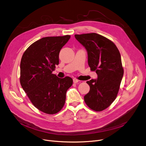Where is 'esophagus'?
<instances>
[{"label": "esophagus", "instance_id": "obj_1", "mask_svg": "<svg viewBox=\"0 0 146 146\" xmlns=\"http://www.w3.org/2000/svg\"><path fill=\"white\" fill-rule=\"evenodd\" d=\"M79 82H80V81H79L78 80H77V79H76V78H74V79H73V83H78Z\"/></svg>", "mask_w": 146, "mask_h": 146}]
</instances>
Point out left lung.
Wrapping results in <instances>:
<instances>
[{"instance_id": "8db88e82", "label": "left lung", "mask_w": 146, "mask_h": 146, "mask_svg": "<svg viewBox=\"0 0 146 146\" xmlns=\"http://www.w3.org/2000/svg\"><path fill=\"white\" fill-rule=\"evenodd\" d=\"M74 36L87 51L91 70L98 75L97 80L87 82L90 90L84 97V101L92 110L102 111L114 101L120 87L124 72L120 52L112 41L100 34Z\"/></svg>"}]
</instances>
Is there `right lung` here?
<instances>
[{
	"label": "right lung",
	"instance_id": "1",
	"mask_svg": "<svg viewBox=\"0 0 146 146\" xmlns=\"http://www.w3.org/2000/svg\"><path fill=\"white\" fill-rule=\"evenodd\" d=\"M70 38L69 35L42 38L32 44L21 58V86L34 107L47 114L62 109L66 91L73 84L71 77L60 78L52 74L59 64L60 50Z\"/></svg>",
	"mask_w": 146,
	"mask_h": 146
}]
</instances>
